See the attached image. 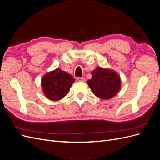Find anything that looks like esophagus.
Listing matches in <instances>:
<instances>
[{
  "instance_id": "esophagus-1",
  "label": "esophagus",
  "mask_w": 160,
  "mask_h": 160,
  "mask_svg": "<svg viewBox=\"0 0 160 160\" xmlns=\"http://www.w3.org/2000/svg\"><path fill=\"white\" fill-rule=\"evenodd\" d=\"M77 80H78L79 81H81V82L85 81V79L84 78V77H78V78H77Z\"/></svg>"
}]
</instances>
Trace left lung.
<instances>
[{
  "label": "left lung",
  "instance_id": "left-lung-1",
  "mask_svg": "<svg viewBox=\"0 0 160 160\" xmlns=\"http://www.w3.org/2000/svg\"><path fill=\"white\" fill-rule=\"evenodd\" d=\"M92 77L88 84L98 98L107 100L113 98L121 89L120 76L113 69L97 67L91 72Z\"/></svg>",
  "mask_w": 160,
  "mask_h": 160
}]
</instances>
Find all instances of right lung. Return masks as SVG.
I'll return each mask as SVG.
<instances>
[{
    "instance_id": "right-lung-1",
    "label": "right lung",
    "mask_w": 160,
    "mask_h": 160,
    "mask_svg": "<svg viewBox=\"0 0 160 160\" xmlns=\"http://www.w3.org/2000/svg\"><path fill=\"white\" fill-rule=\"evenodd\" d=\"M74 82V78L69 73L57 68L42 77V91L47 99L59 101L68 94Z\"/></svg>"
}]
</instances>
